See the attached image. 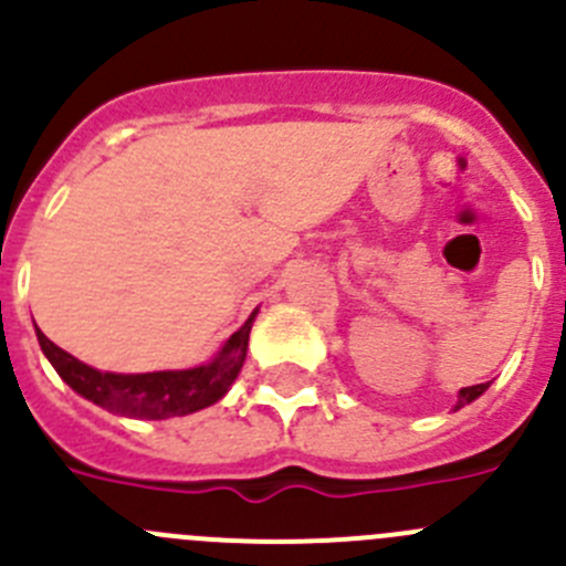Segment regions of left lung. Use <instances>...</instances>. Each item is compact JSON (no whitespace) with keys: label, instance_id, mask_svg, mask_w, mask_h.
<instances>
[{"label":"left lung","instance_id":"left-lung-1","mask_svg":"<svg viewBox=\"0 0 566 566\" xmlns=\"http://www.w3.org/2000/svg\"><path fill=\"white\" fill-rule=\"evenodd\" d=\"M486 389H489V384H478V386H467V389H461L453 411H459V408H464V406H470V402H475L478 397H481Z\"/></svg>","mask_w":566,"mask_h":566}]
</instances>
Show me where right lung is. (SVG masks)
Segmentation results:
<instances>
[{"mask_svg": "<svg viewBox=\"0 0 566 566\" xmlns=\"http://www.w3.org/2000/svg\"><path fill=\"white\" fill-rule=\"evenodd\" d=\"M255 316L258 308L208 364L191 369H164V373H102V369L88 367L80 358L69 355L41 331H35V336L63 384L72 386L80 397L116 413V417L169 419L202 411L228 395L244 367L247 342H250Z\"/></svg>", "mask_w": 566, "mask_h": 566, "instance_id": "add662e5", "label": "right lung"}]
</instances>
